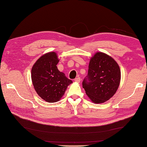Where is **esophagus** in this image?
Listing matches in <instances>:
<instances>
[{
  "instance_id": "1",
  "label": "esophagus",
  "mask_w": 147,
  "mask_h": 147,
  "mask_svg": "<svg viewBox=\"0 0 147 147\" xmlns=\"http://www.w3.org/2000/svg\"><path fill=\"white\" fill-rule=\"evenodd\" d=\"M80 81H81V79H80V77H77L76 78L74 79V82H76L77 83H80Z\"/></svg>"
}]
</instances>
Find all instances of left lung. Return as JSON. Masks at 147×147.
<instances>
[{
	"label": "left lung",
	"instance_id": "obj_1",
	"mask_svg": "<svg viewBox=\"0 0 147 147\" xmlns=\"http://www.w3.org/2000/svg\"><path fill=\"white\" fill-rule=\"evenodd\" d=\"M121 81V70L117 62L105 53L98 52L90 59L88 75L83 88L91 101L102 104L117 92Z\"/></svg>",
	"mask_w": 147,
	"mask_h": 147
}]
</instances>
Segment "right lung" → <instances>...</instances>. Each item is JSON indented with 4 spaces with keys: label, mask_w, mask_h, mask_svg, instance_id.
<instances>
[{
    "label": "right lung",
    "mask_w": 147,
    "mask_h": 147,
    "mask_svg": "<svg viewBox=\"0 0 147 147\" xmlns=\"http://www.w3.org/2000/svg\"><path fill=\"white\" fill-rule=\"evenodd\" d=\"M59 61L57 53H46L35 62L31 72L33 85L37 94L49 103L60 100L67 86L73 83L64 73L58 70Z\"/></svg>",
    "instance_id": "obj_1"
}]
</instances>
